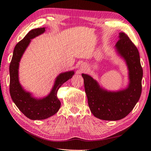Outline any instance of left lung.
I'll list each match as a JSON object with an SVG mask.
<instances>
[{"instance_id": "8db88e82", "label": "left lung", "mask_w": 151, "mask_h": 151, "mask_svg": "<svg viewBox=\"0 0 151 151\" xmlns=\"http://www.w3.org/2000/svg\"><path fill=\"white\" fill-rule=\"evenodd\" d=\"M119 35V39L114 47L128 68L127 87L110 91L101 87L92 76L83 73L81 75L90 111L95 117L107 121H117L126 117L134 108L142 92L143 70L139 52L125 33L121 32Z\"/></svg>"}]
</instances>
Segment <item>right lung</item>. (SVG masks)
<instances>
[{
	"mask_svg": "<svg viewBox=\"0 0 151 151\" xmlns=\"http://www.w3.org/2000/svg\"><path fill=\"white\" fill-rule=\"evenodd\" d=\"M45 32L44 27L29 31L23 39L15 46L9 66L11 97L21 112L27 118L33 120L45 119L57 113L61 107V102L57 97L58 90L75 74L74 71L60 73L55 78L50 93L46 97L40 99L33 97L31 93L26 91L21 86L19 81L18 73L21 59L31 42V40Z\"/></svg>",
	"mask_w": 151,
	"mask_h": 151,
	"instance_id": "add662e5",
	"label": "right lung"
}]
</instances>
